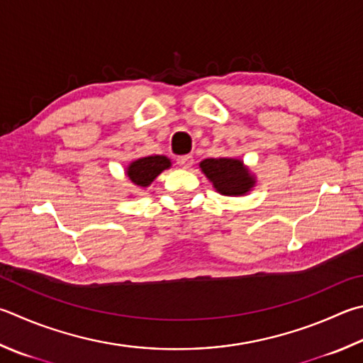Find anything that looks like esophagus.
<instances>
[{
  "label": "esophagus",
  "instance_id": "34e87169",
  "mask_svg": "<svg viewBox=\"0 0 363 363\" xmlns=\"http://www.w3.org/2000/svg\"><path fill=\"white\" fill-rule=\"evenodd\" d=\"M176 162L182 168H190L194 164V157L192 155H179L176 159Z\"/></svg>",
  "mask_w": 363,
  "mask_h": 363
}]
</instances>
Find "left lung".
Segmentation results:
<instances>
[{"label":"left lung","instance_id":"1","mask_svg":"<svg viewBox=\"0 0 363 363\" xmlns=\"http://www.w3.org/2000/svg\"><path fill=\"white\" fill-rule=\"evenodd\" d=\"M200 168L222 195H245L254 187L255 181L241 160L206 159L200 163Z\"/></svg>","mask_w":363,"mask_h":363}]
</instances>
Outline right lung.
<instances>
[{"instance_id": "1", "label": "right lung", "mask_w": 363, "mask_h": 363, "mask_svg": "<svg viewBox=\"0 0 363 363\" xmlns=\"http://www.w3.org/2000/svg\"><path fill=\"white\" fill-rule=\"evenodd\" d=\"M171 167V162L163 155H150L138 159L133 163H130L127 168V174L130 181L140 187L150 186L157 176H159L163 169Z\"/></svg>"}]
</instances>
